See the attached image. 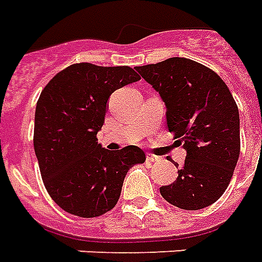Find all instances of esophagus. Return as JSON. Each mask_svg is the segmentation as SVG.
Here are the masks:
<instances>
[{"label": "esophagus", "instance_id": "obj_1", "mask_svg": "<svg viewBox=\"0 0 262 262\" xmlns=\"http://www.w3.org/2000/svg\"><path fill=\"white\" fill-rule=\"evenodd\" d=\"M147 161H148V162H158V161H160V157L152 156V154H147Z\"/></svg>", "mask_w": 262, "mask_h": 262}]
</instances>
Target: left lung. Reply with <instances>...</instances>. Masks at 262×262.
Listing matches in <instances>:
<instances>
[{"instance_id": "left-lung-1", "label": "left lung", "mask_w": 262, "mask_h": 262, "mask_svg": "<svg viewBox=\"0 0 262 262\" xmlns=\"http://www.w3.org/2000/svg\"><path fill=\"white\" fill-rule=\"evenodd\" d=\"M136 71L165 102L168 130L186 150L178 178L160 187L161 195L182 210L214 204L229 185L240 154L239 110L229 89L210 68L187 58Z\"/></svg>"}]
</instances>
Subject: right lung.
<instances>
[{
  "label": "right lung",
  "mask_w": 262,
  "mask_h": 262,
  "mask_svg": "<svg viewBox=\"0 0 262 262\" xmlns=\"http://www.w3.org/2000/svg\"><path fill=\"white\" fill-rule=\"evenodd\" d=\"M140 80L129 67L73 63L52 77L34 115V152L48 194L62 210L82 218L116 205L127 170L146 161L137 146L105 150L97 141L108 98Z\"/></svg>",
  "instance_id": "1"
}]
</instances>
